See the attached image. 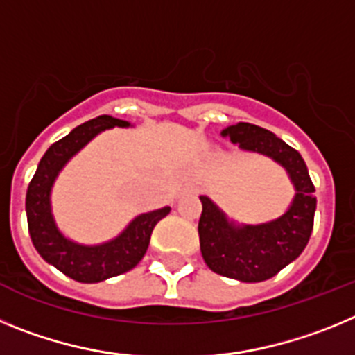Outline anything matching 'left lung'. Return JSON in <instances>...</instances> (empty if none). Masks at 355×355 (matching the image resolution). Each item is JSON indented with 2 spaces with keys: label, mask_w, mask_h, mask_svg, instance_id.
Instances as JSON below:
<instances>
[{
  "label": "left lung",
  "mask_w": 355,
  "mask_h": 355,
  "mask_svg": "<svg viewBox=\"0 0 355 355\" xmlns=\"http://www.w3.org/2000/svg\"><path fill=\"white\" fill-rule=\"evenodd\" d=\"M240 149L261 153L281 163L295 187L290 209L277 220L259 225H236L208 197H200V252L215 274L241 283H259L274 277L306 249L315 222L316 197L306 162L299 150L277 139L272 131L238 122L222 131Z\"/></svg>",
  "instance_id": "obj_1"
}]
</instances>
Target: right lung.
<instances>
[{
	"label": "right lung",
	"mask_w": 355,
	"mask_h": 355,
	"mask_svg": "<svg viewBox=\"0 0 355 355\" xmlns=\"http://www.w3.org/2000/svg\"><path fill=\"white\" fill-rule=\"evenodd\" d=\"M114 126H130V122L101 115L74 128L67 137L46 150L35 175L28 184L26 216L33 247L49 265L78 283H99L135 268L149 247L155 225L171 211V208L165 206L139 215L115 240L94 247L78 245L56 229L49 206V192L55 178L81 147L87 146L97 133Z\"/></svg>",
	"instance_id": "obj_1"
}]
</instances>
